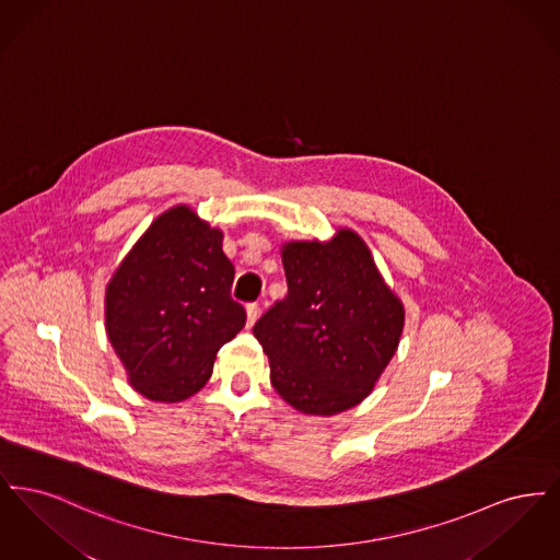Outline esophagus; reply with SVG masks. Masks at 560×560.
Here are the masks:
<instances>
[{
  "instance_id": "1",
  "label": "esophagus",
  "mask_w": 560,
  "mask_h": 560,
  "mask_svg": "<svg viewBox=\"0 0 560 560\" xmlns=\"http://www.w3.org/2000/svg\"><path fill=\"white\" fill-rule=\"evenodd\" d=\"M245 313H247V325L252 327V325L258 320V317H260V306H258V304H247Z\"/></svg>"
}]
</instances>
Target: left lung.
Returning a JSON list of instances; mask_svg holds the SVG:
<instances>
[{"mask_svg": "<svg viewBox=\"0 0 560 560\" xmlns=\"http://www.w3.org/2000/svg\"><path fill=\"white\" fill-rule=\"evenodd\" d=\"M288 295L254 325L270 384L306 416H336L372 395L399 348L405 306L352 229L285 241Z\"/></svg>", "mask_w": 560, "mask_h": 560, "instance_id": "left-lung-1", "label": "left lung"}]
</instances>
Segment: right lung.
Segmentation results:
<instances>
[{
	"instance_id": "add662e5",
	"label": "right lung",
	"mask_w": 560,
	"mask_h": 560,
	"mask_svg": "<svg viewBox=\"0 0 560 560\" xmlns=\"http://www.w3.org/2000/svg\"><path fill=\"white\" fill-rule=\"evenodd\" d=\"M222 240L220 229L178 203L151 222L108 279V342L130 386L153 402L199 393L215 352L245 325Z\"/></svg>"
}]
</instances>
